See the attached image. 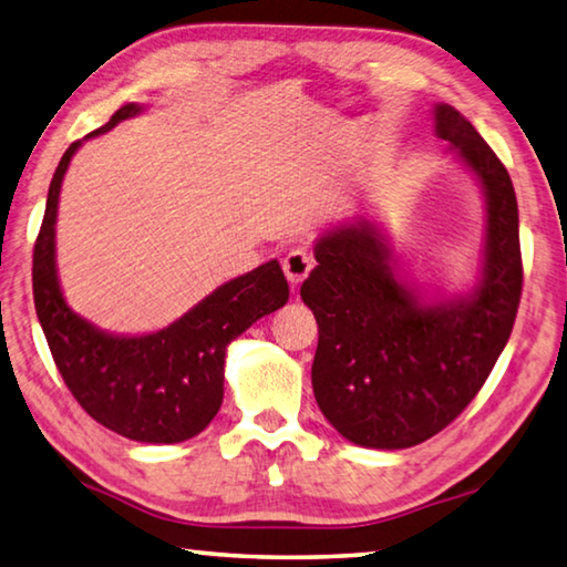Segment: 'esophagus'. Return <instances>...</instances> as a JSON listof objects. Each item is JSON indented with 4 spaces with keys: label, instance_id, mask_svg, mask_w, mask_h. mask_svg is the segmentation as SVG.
I'll list each match as a JSON object with an SVG mask.
<instances>
[{
    "label": "esophagus",
    "instance_id": "esophagus-1",
    "mask_svg": "<svg viewBox=\"0 0 567 567\" xmlns=\"http://www.w3.org/2000/svg\"><path fill=\"white\" fill-rule=\"evenodd\" d=\"M281 266H284L286 278H289V284L296 289V286H299L303 278L311 274L313 256L309 251H303V248H293V251L284 258Z\"/></svg>",
    "mask_w": 567,
    "mask_h": 567
}]
</instances>
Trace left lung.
I'll list each match as a JSON object with an SVG mask.
<instances>
[{"label": "left lung", "mask_w": 567, "mask_h": 567, "mask_svg": "<svg viewBox=\"0 0 567 567\" xmlns=\"http://www.w3.org/2000/svg\"><path fill=\"white\" fill-rule=\"evenodd\" d=\"M435 134L483 186V274L468 299L425 306L395 274L389 241L365 216L316 241L301 299L319 323L311 381L321 413L363 449H411L441 433L483 389L511 339L523 261L508 168L451 104Z\"/></svg>", "instance_id": "obj_1"}]
</instances>
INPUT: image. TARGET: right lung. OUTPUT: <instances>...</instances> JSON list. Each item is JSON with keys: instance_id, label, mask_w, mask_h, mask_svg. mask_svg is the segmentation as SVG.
I'll return each mask as SVG.
<instances>
[{"instance_id": "obj_1", "label": "right lung", "mask_w": 567, "mask_h": 567, "mask_svg": "<svg viewBox=\"0 0 567 567\" xmlns=\"http://www.w3.org/2000/svg\"><path fill=\"white\" fill-rule=\"evenodd\" d=\"M124 104L92 138L136 116ZM82 142L66 148L49 184L44 221L34 244V306L49 351L76 403L109 431L138 443H182L202 433L224 401L226 346L261 316L289 301L278 261L218 286L162 331L114 336L69 309L56 278L54 224L66 166Z\"/></svg>"}]
</instances>
